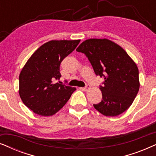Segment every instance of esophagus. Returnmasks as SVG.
Segmentation results:
<instances>
[{"label":"esophagus","instance_id":"1","mask_svg":"<svg viewBox=\"0 0 156 156\" xmlns=\"http://www.w3.org/2000/svg\"><path fill=\"white\" fill-rule=\"evenodd\" d=\"M81 89H82V90H84V91H87L88 89H90V86H89V85H87V86L85 87H82V88H81Z\"/></svg>","mask_w":156,"mask_h":156}]
</instances>
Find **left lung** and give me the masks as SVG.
I'll return each mask as SVG.
<instances>
[{"label":"left lung","mask_w":156,"mask_h":156,"mask_svg":"<svg viewBox=\"0 0 156 156\" xmlns=\"http://www.w3.org/2000/svg\"><path fill=\"white\" fill-rule=\"evenodd\" d=\"M76 50L86 55L95 74L104 77L99 87L102 100L94 107L106 116H116L126 111L140 87L135 62L120 45L106 38L86 40Z\"/></svg>","instance_id":"left-lung-1"}]
</instances>
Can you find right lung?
Instances as JSON below:
<instances>
[{
	"mask_svg": "<svg viewBox=\"0 0 156 156\" xmlns=\"http://www.w3.org/2000/svg\"><path fill=\"white\" fill-rule=\"evenodd\" d=\"M80 40H50L28 59L19 75V94L23 104L35 114L52 116L59 112L75 87L55 83L61 77L60 63L80 43Z\"/></svg>",
	"mask_w": 156,
	"mask_h": 156,
	"instance_id": "right-lung-1",
	"label": "right lung"
}]
</instances>
